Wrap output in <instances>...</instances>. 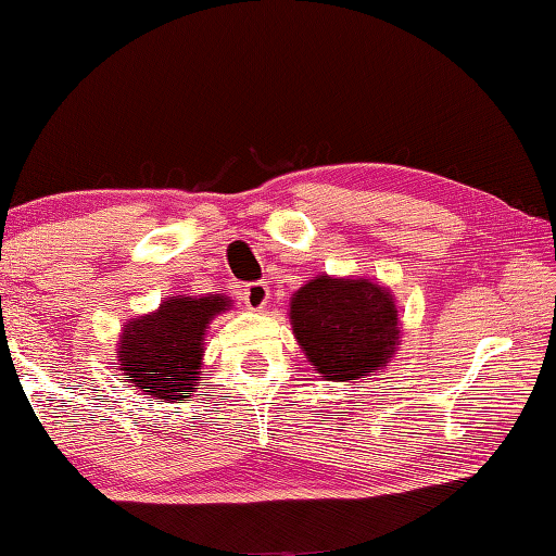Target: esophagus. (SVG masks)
I'll return each instance as SVG.
<instances>
[{
    "instance_id": "esophagus-1",
    "label": "esophagus",
    "mask_w": 556,
    "mask_h": 556,
    "mask_svg": "<svg viewBox=\"0 0 556 556\" xmlns=\"http://www.w3.org/2000/svg\"><path fill=\"white\" fill-rule=\"evenodd\" d=\"M242 301L248 304V308H255V312L265 308L267 301H269L267 281H250V285H244L242 287Z\"/></svg>"
}]
</instances>
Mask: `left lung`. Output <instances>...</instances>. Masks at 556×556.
I'll return each instance as SVG.
<instances>
[{
  "label": "left lung",
  "mask_w": 556,
  "mask_h": 556,
  "mask_svg": "<svg viewBox=\"0 0 556 556\" xmlns=\"http://www.w3.org/2000/svg\"><path fill=\"white\" fill-rule=\"evenodd\" d=\"M291 328L326 380L370 378L400 345L394 301L370 279H312L291 299Z\"/></svg>",
  "instance_id": "obj_1"
}]
</instances>
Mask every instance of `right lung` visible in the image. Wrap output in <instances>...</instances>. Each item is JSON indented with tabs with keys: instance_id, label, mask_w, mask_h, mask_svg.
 <instances>
[{
	"instance_id": "right-lung-1",
	"label": "right lung",
	"mask_w": 556,
	"mask_h": 556,
	"mask_svg": "<svg viewBox=\"0 0 556 556\" xmlns=\"http://www.w3.org/2000/svg\"><path fill=\"white\" fill-rule=\"evenodd\" d=\"M225 308L228 301L215 294L164 301L156 314L127 324L117 348L119 370L152 397H191L193 380L201 372L205 326Z\"/></svg>"
}]
</instances>
